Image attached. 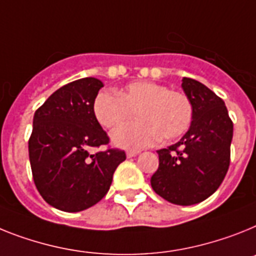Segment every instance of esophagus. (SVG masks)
<instances>
[{"label":"esophagus","mask_w":256,"mask_h":256,"mask_svg":"<svg viewBox=\"0 0 256 256\" xmlns=\"http://www.w3.org/2000/svg\"><path fill=\"white\" fill-rule=\"evenodd\" d=\"M139 152H140V151H134V150H128V151L126 152V156H128V158H134V156L139 154Z\"/></svg>","instance_id":"esophagus-1"}]
</instances>
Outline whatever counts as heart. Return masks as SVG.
Wrapping results in <instances>:
<instances>
[{
	"label": "heart",
	"mask_w": 256,
	"mask_h": 256,
	"mask_svg": "<svg viewBox=\"0 0 256 256\" xmlns=\"http://www.w3.org/2000/svg\"><path fill=\"white\" fill-rule=\"evenodd\" d=\"M140 120L126 124L112 132L116 146L139 150L158 139L173 140L190 128L192 104L184 92L170 91L154 82H132L117 95L100 92L94 102V113L105 128H117L134 116Z\"/></svg>",
	"instance_id": "heart-1"
}]
</instances>
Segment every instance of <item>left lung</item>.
<instances>
[{
    "instance_id": "obj_1",
    "label": "left lung",
    "mask_w": 256,
    "mask_h": 256,
    "mask_svg": "<svg viewBox=\"0 0 256 256\" xmlns=\"http://www.w3.org/2000/svg\"><path fill=\"white\" fill-rule=\"evenodd\" d=\"M182 88L192 104V121L181 140L158 151L151 186L173 204L191 206L211 196L224 181L233 122L222 98L200 82L184 78Z\"/></svg>"
}]
</instances>
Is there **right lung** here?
Instances as JSON below:
<instances>
[{
    "mask_svg": "<svg viewBox=\"0 0 256 256\" xmlns=\"http://www.w3.org/2000/svg\"><path fill=\"white\" fill-rule=\"evenodd\" d=\"M102 87L96 78L72 82L53 92L34 116L32 177L42 199L61 211H83L102 200L126 158L117 148L90 154V148L109 143L94 113Z\"/></svg>",
    "mask_w": 256,
    "mask_h": 256,
    "instance_id": "add662e5",
    "label": "right lung"
}]
</instances>
